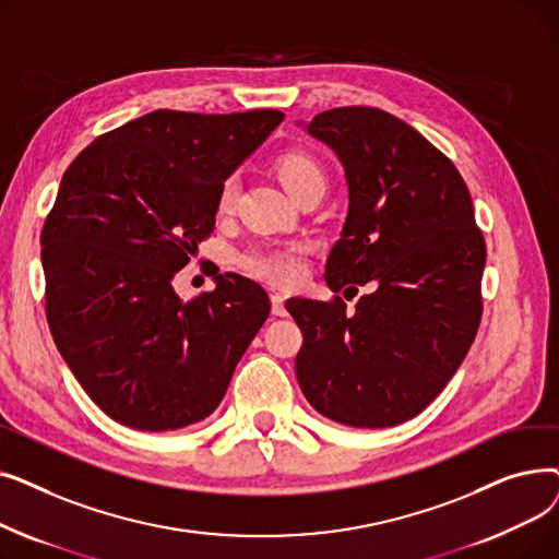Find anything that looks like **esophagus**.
<instances>
[{
	"mask_svg": "<svg viewBox=\"0 0 559 559\" xmlns=\"http://www.w3.org/2000/svg\"><path fill=\"white\" fill-rule=\"evenodd\" d=\"M272 312L276 317H285L287 310H285V299L281 295H272Z\"/></svg>",
	"mask_w": 559,
	"mask_h": 559,
	"instance_id": "obj_1",
	"label": "esophagus"
}]
</instances>
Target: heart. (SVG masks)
I'll list each match as a JSON object with an SVG mask.
<instances>
[{
    "label": "heart",
    "instance_id": "1",
    "mask_svg": "<svg viewBox=\"0 0 559 559\" xmlns=\"http://www.w3.org/2000/svg\"><path fill=\"white\" fill-rule=\"evenodd\" d=\"M278 179L285 186V190L297 197L301 190L321 183L324 186V171L319 169V165L304 156V154H287L278 163ZM235 201V186L233 181H226L222 192H219V211L228 213L233 209ZM245 267L270 283H292L297 281L301 270H304V255L301 247H262L253 249L242 258Z\"/></svg>",
    "mask_w": 559,
    "mask_h": 559
}]
</instances>
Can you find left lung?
Segmentation results:
<instances>
[{"label":"left lung","mask_w":559,"mask_h":559,"mask_svg":"<svg viewBox=\"0 0 559 559\" xmlns=\"http://www.w3.org/2000/svg\"><path fill=\"white\" fill-rule=\"evenodd\" d=\"M297 127L337 156L348 211L324 281L376 289L346 304L289 299L301 329L297 380L337 424L388 428L417 417L472 346L480 314L485 240L455 165L399 117L333 108Z\"/></svg>","instance_id":"8db88e82"}]
</instances>
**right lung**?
Wrapping results in <instances>:
<instances>
[{"mask_svg": "<svg viewBox=\"0 0 559 559\" xmlns=\"http://www.w3.org/2000/svg\"><path fill=\"white\" fill-rule=\"evenodd\" d=\"M278 110H154L72 160L45 222L53 342L117 424L176 430L215 413L270 314L255 281L217 274L183 301L174 276L215 228L224 181L283 122Z\"/></svg>", "mask_w": 559, "mask_h": 559, "instance_id": "obj_1", "label": "right lung"}]
</instances>
